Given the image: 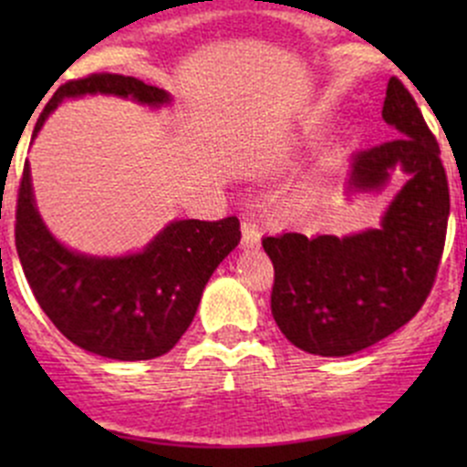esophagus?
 Instances as JSON below:
<instances>
[{
  "label": "esophagus",
  "instance_id": "34e87169",
  "mask_svg": "<svg viewBox=\"0 0 467 467\" xmlns=\"http://www.w3.org/2000/svg\"><path fill=\"white\" fill-rule=\"evenodd\" d=\"M260 225L255 223L253 219H244L242 221V246L244 248H255L260 244Z\"/></svg>",
  "mask_w": 467,
  "mask_h": 467
}]
</instances>
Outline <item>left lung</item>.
Returning <instances> with one entry per match:
<instances>
[{
	"label": "left lung",
	"instance_id": "8db88e82",
	"mask_svg": "<svg viewBox=\"0 0 467 467\" xmlns=\"http://www.w3.org/2000/svg\"><path fill=\"white\" fill-rule=\"evenodd\" d=\"M381 117L398 135L357 150L348 176L357 194L381 192L390 173H407L379 228L262 239L275 271L273 318L309 355L346 357L373 346L411 321L434 286L450 216L441 149L400 78L389 81Z\"/></svg>",
	"mask_w": 467,
	"mask_h": 467
}]
</instances>
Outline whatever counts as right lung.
Listing matches in <instances>:
<instances>
[{
  "mask_svg": "<svg viewBox=\"0 0 467 467\" xmlns=\"http://www.w3.org/2000/svg\"><path fill=\"white\" fill-rule=\"evenodd\" d=\"M112 94L142 106L171 103L164 89L121 74H89L63 83L37 117L33 138L65 99ZM242 239L237 216L182 219L160 230L140 253L94 257L63 246L42 221L25 164L16 210V246L33 296L74 346L117 361L155 359L194 321L201 296Z\"/></svg>",
  "mask_w": 467,
  "mask_h": 467,
  "instance_id": "add662e5",
  "label": "right lung"
}]
</instances>
